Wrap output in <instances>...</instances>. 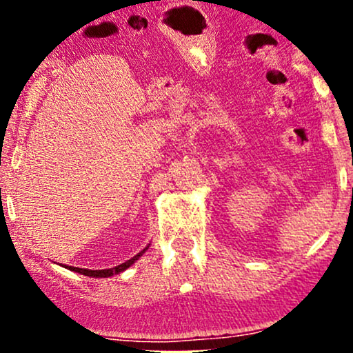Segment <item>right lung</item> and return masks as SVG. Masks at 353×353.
<instances>
[{"label": "right lung", "instance_id": "add662e5", "mask_svg": "<svg viewBox=\"0 0 353 353\" xmlns=\"http://www.w3.org/2000/svg\"><path fill=\"white\" fill-rule=\"evenodd\" d=\"M145 249H148V247H145ZM145 249H144V250H145ZM144 250H143V252H139L137 255H134V257H132V259H129V261H125L124 264L112 267V269H104V270H89V269H79V267H70V265H68V269H70V270H74V272H79V274H83V275H88V277H111V275L123 272V270L128 269L129 265L134 264V262L137 261V259H139L141 255L144 254Z\"/></svg>", "mask_w": 353, "mask_h": 353}]
</instances>
